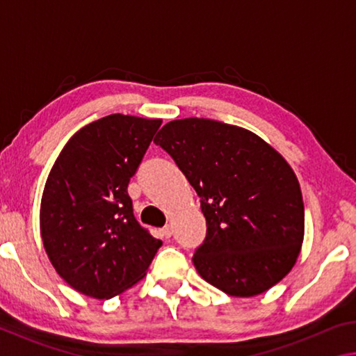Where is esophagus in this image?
Instances as JSON below:
<instances>
[{
  "label": "esophagus",
  "instance_id": "1",
  "mask_svg": "<svg viewBox=\"0 0 356 356\" xmlns=\"http://www.w3.org/2000/svg\"><path fill=\"white\" fill-rule=\"evenodd\" d=\"M161 234H163V237L170 238L172 236V227L170 225H166L163 229H161Z\"/></svg>",
  "mask_w": 356,
  "mask_h": 356
}]
</instances>
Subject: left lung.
I'll return each mask as SVG.
<instances>
[{
	"instance_id": "8db88e82",
	"label": "left lung",
	"mask_w": 356,
	"mask_h": 356,
	"mask_svg": "<svg viewBox=\"0 0 356 356\" xmlns=\"http://www.w3.org/2000/svg\"><path fill=\"white\" fill-rule=\"evenodd\" d=\"M154 143L201 200L207 234L193 264L232 297L259 295L291 272L305 234L297 176L262 138L212 119L171 120Z\"/></svg>"
}]
</instances>
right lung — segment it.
Wrapping results in <instances>:
<instances>
[{"label":"right lung","instance_id":"obj_1","mask_svg":"<svg viewBox=\"0 0 356 356\" xmlns=\"http://www.w3.org/2000/svg\"><path fill=\"white\" fill-rule=\"evenodd\" d=\"M161 119L110 114L84 125L48 174L40 236L58 275L108 300L140 281L161 240L136 221L127 186Z\"/></svg>","mask_w":356,"mask_h":356}]
</instances>
